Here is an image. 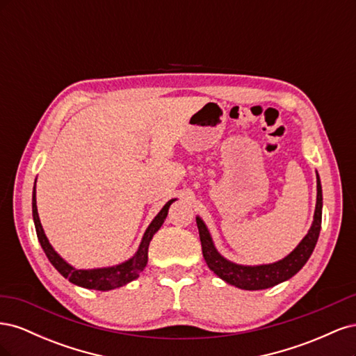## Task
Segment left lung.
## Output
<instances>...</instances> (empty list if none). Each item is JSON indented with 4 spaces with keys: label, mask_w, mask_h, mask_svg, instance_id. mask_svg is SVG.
I'll use <instances>...</instances> for the list:
<instances>
[{
    "label": "left lung",
    "mask_w": 356,
    "mask_h": 356,
    "mask_svg": "<svg viewBox=\"0 0 356 356\" xmlns=\"http://www.w3.org/2000/svg\"><path fill=\"white\" fill-rule=\"evenodd\" d=\"M316 191L318 195H316L314 222H312L307 234L305 236L303 241L297 245V248L293 252L288 254L285 258H282V260L270 263V264L242 266L227 260V258H224L217 251V248H215L207 224L203 222L200 217H196L199 236L202 242V252L208 267L218 277H221L222 281L248 291L272 288L277 284L288 281L289 277H293L300 268L307 263L319 238L321 221H322V187H321V179H319L318 172H316Z\"/></svg>",
    "instance_id": "obj_1"
}]
</instances>
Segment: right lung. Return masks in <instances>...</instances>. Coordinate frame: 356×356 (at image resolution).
<instances>
[{
  "label": "right lung",
  "mask_w": 356,
  "mask_h": 356,
  "mask_svg": "<svg viewBox=\"0 0 356 356\" xmlns=\"http://www.w3.org/2000/svg\"><path fill=\"white\" fill-rule=\"evenodd\" d=\"M37 181V179H35ZM177 199H170L161 211L156 215L152 224L148 225L143 241L139 243L138 251L132 258H129L127 261L111 266V267H99V268H89V270H81V268H75L71 264H68L63 258L53 250V246L50 245L47 236L44 234V230H42V225L40 222L38 217V211H37V199H35V186L34 191H32V217H34V224H35V230H37V238L41 243L42 251L46 252L49 261L55 266L56 270L63 276L67 277L70 282L74 285H79L88 289H98V291H110L114 288H120L129 282L135 281V279L139 276L144 270V267L147 266L148 261V246L149 242H152L153 236L157 233V230L161 227V224L165 222L168 217V211L172 203H174Z\"/></svg>",
  "instance_id": "add662e5"
}]
</instances>
